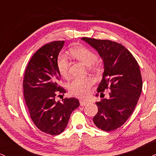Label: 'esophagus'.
I'll return each mask as SVG.
<instances>
[{
    "instance_id": "esophagus-1",
    "label": "esophagus",
    "mask_w": 156,
    "mask_h": 156,
    "mask_svg": "<svg viewBox=\"0 0 156 156\" xmlns=\"http://www.w3.org/2000/svg\"><path fill=\"white\" fill-rule=\"evenodd\" d=\"M80 105L81 106H82V107H83V106H85L86 104H87V101H80Z\"/></svg>"
}]
</instances>
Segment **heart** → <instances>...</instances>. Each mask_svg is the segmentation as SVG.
Wrapping results in <instances>:
<instances>
[{
	"label": "heart",
	"instance_id": "heart-1",
	"mask_svg": "<svg viewBox=\"0 0 156 156\" xmlns=\"http://www.w3.org/2000/svg\"><path fill=\"white\" fill-rule=\"evenodd\" d=\"M71 55L75 59L89 67L90 69H97V55L90 49L85 47H78L71 49ZM69 63L67 57L64 55H60L57 59V68L60 76L64 78L68 77ZM93 84V80L90 77L75 79L69 84V90L73 96L85 98L90 92L91 86Z\"/></svg>",
	"mask_w": 156,
	"mask_h": 156
}]
</instances>
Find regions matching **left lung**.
<instances>
[{"label":"left lung","instance_id":"8db88e82","mask_svg":"<svg viewBox=\"0 0 156 156\" xmlns=\"http://www.w3.org/2000/svg\"><path fill=\"white\" fill-rule=\"evenodd\" d=\"M98 51L103 59L104 71L96 96L104 97L109 89L108 98L96 102L98 112L93 120L98 129L112 131L123 125L132 115L142 93V80L138 63L121 44L84 37Z\"/></svg>","mask_w":156,"mask_h":156}]
</instances>
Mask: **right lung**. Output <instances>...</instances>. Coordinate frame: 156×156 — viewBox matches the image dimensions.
<instances>
[{
    "label": "right lung",
    "instance_id": "obj_1",
    "mask_svg": "<svg viewBox=\"0 0 156 156\" xmlns=\"http://www.w3.org/2000/svg\"><path fill=\"white\" fill-rule=\"evenodd\" d=\"M64 41L44 45L32 56L25 69L23 93L31 120L42 132L58 135L66 128L70 115L80 106L77 98L55 100L66 91L59 85L57 59Z\"/></svg>",
    "mask_w": 156,
    "mask_h": 156
}]
</instances>
